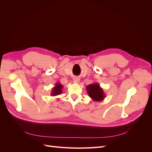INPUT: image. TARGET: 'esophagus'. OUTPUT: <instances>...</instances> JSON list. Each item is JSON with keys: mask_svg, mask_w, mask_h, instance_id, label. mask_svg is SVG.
Segmentation results:
<instances>
[{"mask_svg": "<svg viewBox=\"0 0 152 152\" xmlns=\"http://www.w3.org/2000/svg\"><path fill=\"white\" fill-rule=\"evenodd\" d=\"M79 81H80V80L78 77L73 78V82H74V83H78V82H79Z\"/></svg>", "mask_w": 152, "mask_h": 152, "instance_id": "1", "label": "esophagus"}]
</instances>
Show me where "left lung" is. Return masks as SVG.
Instances as JSON below:
<instances>
[{
	"mask_svg": "<svg viewBox=\"0 0 152 152\" xmlns=\"http://www.w3.org/2000/svg\"><path fill=\"white\" fill-rule=\"evenodd\" d=\"M87 93L93 101L102 102L105 98V94L103 89L98 83L91 84L86 87Z\"/></svg>",
	"mask_w": 152,
	"mask_h": 152,
	"instance_id": "left-lung-1",
	"label": "left lung"
}]
</instances>
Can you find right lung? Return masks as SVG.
<instances>
[{
    "mask_svg": "<svg viewBox=\"0 0 152 152\" xmlns=\"http://www.w3.org/2000/svg\"><path fill=\"white\" fill-rule=\"evenodd\" d=\"M63 87V86H62V84L59 83V82H57V83L55 84L53 88H52L50 95H51L52 96H58V95L61 94L62 93Z\"/></svg>",
    "mask_w": 152,
    "mask_h": 152,
    "instance_id": "right-lung-1",
    "label": "right lung"
}]
</instances>
